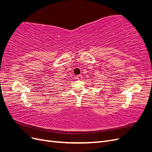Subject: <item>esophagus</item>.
<instances>
[{
    "mask_svg": "<svg viewBox=\"0 0 152 152\" xmlns=\"http://www.w3.org/2000/svg\"><path fill=\"white\" fill-rule=\"evenodd\" d=\"M82 76L81 75H79L77 76V80H82Z\"/></svg>",
    "mask_w": 152,
    "mask_h": 152,
    "instance_id": "34e87169",
    "label": "esophagus"
}]
</instances>
